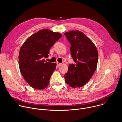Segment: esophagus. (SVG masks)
Listing matches in <instances>:
<instances>
[{
  "instance_id": "34e87169",
  "label": "esophagus",
  "mask_w": 122,
  "mask_h": 122,
  "mask_svg": "<svg viewBox=\"0 0 122 122\" xmlns=\"http://www.w3.org/2000/svg\"><path fill=\"white\" fill-rule=\"evenodd\" d=\"M57 65L58 66H60L61 65V63H60L57 62Z\"/></svg>"
}]
</instances>
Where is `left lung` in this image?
<instances>
[{
	"label": "left lung",
	"mask_w": 122,
	"mask_h": 122,
	"mask_svg": "<svg viewBox=\"0 0 122 122\" xmlns=\"http://www.w3.org/2000/svg\"><path fill=\"white\" fill-rule=\"evenodd\" d=\"M70 43L71 54L75 64H69L64 75L65 82L73 88L81 87L87 83L97 66L98 55L96 46L85 34L78 30L64 33Z\"/></svg>",
	"instance_id": "8db88e82"
}]
</instances>
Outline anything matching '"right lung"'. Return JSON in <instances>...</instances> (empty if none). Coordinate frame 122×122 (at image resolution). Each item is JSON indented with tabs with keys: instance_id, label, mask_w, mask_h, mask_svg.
<instances>
[{
	"instance_id": "1",
	"label": "right lung",
	"mask_w": 122,
	"mask_h": 122,
	"mask_svg": "<svg viewBox=\"0 0 122 122\" xmlns=\"http://www.w3.org/2000/svg\"><path fill=\"white\" fill-rule=\"evenodd\" d=\"M62 37L58 32L41 30L30 36L20 49L19 63L20 72L32 88H46L56 67L55 63L47 62L50 48Z\"/></svg>"
}]
</instances>
